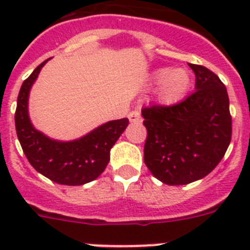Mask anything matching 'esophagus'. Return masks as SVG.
I'll use <instances>...</instances> for the list:
<instances>
[{
	"mask_svg": "<svg viewBox=\"0 0 250 250\" xmlns=\"http://www.w3.org/2000/svg\"><path fill=\"white\" fill-rule=\"evenodd\" d=\"M129 120L131 123H141V115L139 110H132L129 114Z\"/></svg>",
	"mask_w": 250,
	"mask_h": 250,
	"instance_id": "1",
	"label": "esophagus"
}]
</instances>
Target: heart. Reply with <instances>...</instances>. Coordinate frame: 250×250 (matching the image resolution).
Returning <instances> with one entry per match:
<instances>
[{
  "instance_id": "b5f03b06",
  "label": "heart",
  "mask_w": 250,
  "mask_h": 250,
  "mask_svg": "<svg viewBox=\"0 0 250 250\" xmlns=\"http://www.w3.org/2000/svg\"><path fill=\"white\" fill-rule=\"evenodd\" d=\"M154 81L160 86V99L165 104L179 101L190 86V77L185 70L160 68L154 74Z\"/></svg>"
}]
</instances>
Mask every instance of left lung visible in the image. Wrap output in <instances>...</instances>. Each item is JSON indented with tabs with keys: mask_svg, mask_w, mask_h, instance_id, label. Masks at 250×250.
<instances>
[{
	"mask_svg": "<svg viewBox=\"0 0 250 250\" xmlns=\"http://www.w3.org/2000/svg\"><path fill=\"white\" fill-rule=\"evenodd\" d=\"M195 91L174 105L141 110L147 135L144 161L150 173L167 185L204 178L219 164L231 140L227 87L202 65L189 63Z\"/></svg>",
	"mask_w": 250,
	"mask_h": 250,
	"instance_id": "1",
	"label": "left lung"
}]
</instances>
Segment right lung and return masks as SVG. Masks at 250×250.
Here are the masks:
<instances>
[{
    "label": "right lung",
    "mask_w": 250,
    "mask_h": 250,
    "mask_svg": "<svg viewBox=\"0 0 250 250\" xmlns=\"http://www.w3.org/2000/svg\"><path fill=\"white\" fill-rule=\"evenodd\" d=\"M48 61L40 63L23 81L15 112L17 138L30 164L52 182L62 185H83L98 178L110 160V149L126 129V118L112 120L75 141L51 140L37 131L27 112L28 94L40 70Z\"/></svg>",
    "instance_id": "1"
}]
</instances>
